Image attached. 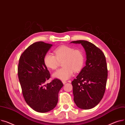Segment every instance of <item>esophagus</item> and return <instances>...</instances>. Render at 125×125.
Masks as SVG:
<instances>
[{"label": "esophagus", "instance_id": "34e87169", "mask_svg": "<svg viewBox=\"0 0 125 125\" xmlns=\"http://www.w3.org/2000/svg\"><path fill=\"white\" fill-rule=\"evenodd\" d=\"M62 83H63V84H65L66 83H67V81H62Z\"/></svg>", "mask_w": 125, "mask_h": 125}]
</instances>
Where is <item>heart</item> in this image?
Here are the masks:
<instances>
[{
  "instance_id": "heart-1",
  "label": "heart",
  "mask_w": 125,
  "mask_h": 125,
  "mask_svg": "<svg viewBox=\"0 0 125 125\" xmlns=\"http://www.w3.org/2000/svg\"><path fill=\"white\" fill-rule=\"evenodd\" d=\"M55 55L50 53L44 57V63L50 69L56 70L62 62L63 68L57 70L53 77L62 80L69 79L73 74V71L78 72L81 70L85 62V56L83 51L69 46L58 47L54 50Z\"/></svg>"
}]
</instances>
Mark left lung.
Segmentation results:
<instances>
[{"mask_svg":"<svg viewBox=\"0 0 125 125\" xmlns=\"http://www.w3.org/2000/svg\"><path fill=\"white\" fill-rule=\"evenodd\" d=\"M71 43L81 44L87 58L86 65L72 82L74 101L80 108L91 109L99 103L105 91L107 78L105 56L90 42L78 40Z\"/></svg>","mask_w":125,"mask_h":125,"instance_id":"1","label":"left lung"}]
</instances>
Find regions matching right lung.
<instances>
[{
    "label": "right lung",
    "mask_w": 125,
    "mask_h": 125,
    "mask_svg": "<svg viewBox=\"0 0 125 125\" xmlns=\"http://www.w3.org/2000/svg\"><path fill=\"white\" fill-rule=\"evenodd\" d=\"M52 44L42 41L29 46L20 56L18 74L22 93L26 103L34 111L46 113L53 109L63 84L58 79L45 82L50 74L43 59Z\"/></svg>",
    "instance_id": "right-lung-1"
}]
</instances>
